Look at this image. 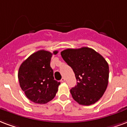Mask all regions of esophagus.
Segmentation results:
<instances>
[{
    "label": "esophagus",
    "instance_id": "1",
    "mask_svg": "<svg viewBox=\"0 0 127 127\" xmlns=\"http://www.w3.org/2000/svg\"><path fill=\"white\" fill-rule=\"evenodd\" d=\"M65 80H66V79H65V78L63 77L62 78V79H61V82H64V81H65Z\"/></svg>",
    "mask_w": 127,
    "mask_h": 127
}]
</instances>
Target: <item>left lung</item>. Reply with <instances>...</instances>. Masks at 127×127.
<instances>
[{"label":"left lung","mask_w":127,"mask_h":127,"mask_svg":"<svg viewBox=\"0 0 127 127\" xmlns=\"http://www.w3.org/2000/svg\"><path fill=\"white\" fill-rule=\"evenodd\" d=\"M61 54L73 68L77 84L71 88L72 97L81 105L90 106L97 102L106 90L109 66L103 56L92 48H68Z\"/></svg>","instance_id":"obj_1"}]
</instances>
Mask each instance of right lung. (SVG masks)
Returning <instances> with one entry per match:
<instances>
[{"instance_id":"right-lung-1","label":"right lung","mask_w":127,"mask_h":127,"mask_svg":"<svg viewBox=\"0 0 127 127\" xmlns=\"http://www.w3.org/2000/svg\"><path fill=\"white\" fill-rule=\"evenodd\" d=\"M53 54L39 50L23 61L19 68V85L26 97L34 103L46 104L53 99L61 83L54 80L50 61Z\"/></svg>"}]
</instances>
